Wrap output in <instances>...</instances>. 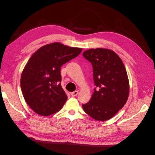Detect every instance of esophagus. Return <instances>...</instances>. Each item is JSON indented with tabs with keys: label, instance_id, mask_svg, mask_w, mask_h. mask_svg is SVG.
I'll return each mask as SVG.
<instances>
[{
	"label": "esophagus",
	"instance_id": "obj_1",
	"mask_svg": "<svg viewBox=\"0 0 155 155\" xmlns=\"http://www.w3.org/2000/svg\"><path fill=\"white\" fill-rule=\"evenodd\" d=\"M78 93H79V92H78V91H74V92H72L70 93V94H71V96H72L74 97V96H78Z\"/></svg>",
	"mask_w": 155,
	"mask_h": 155
}]
</instances>
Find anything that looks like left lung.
<instances>
[{"label":"left lung","mask_w":155,"mask_h":155,"mask_svg":"<svg viewBox=\"0 0 155 155\" xmlns=\"http://www.w3.org/2000/svg\"><path fill=\"white\" fill-rule=\"evenodd\" d=\"M83 55L92 65L97 87L83 109L93 119L109 120L122 109L129 97V82L124 63L114 51L107 48L89 49Z\"/></svg>","instance_id":"left-lung-1"}]
</instances>
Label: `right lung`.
Segmentation results:
<instances>
[{"instance_id":"1","label":"right lung","mask_w":155,"mask_h":155,"mask_svg":"<svg viewBox=\"0 0 155 155\" xmlns=\"http://www.w3.org/2000/svg\"><path fill=\"white\" fill-rule=\"evenodd\" d=\"M82 50L56 42L31 56L22 70L21 87L27 104L37 114L50 116L63 107L68 97L61 85V67Z\"/></svg>"}]
</instances>
